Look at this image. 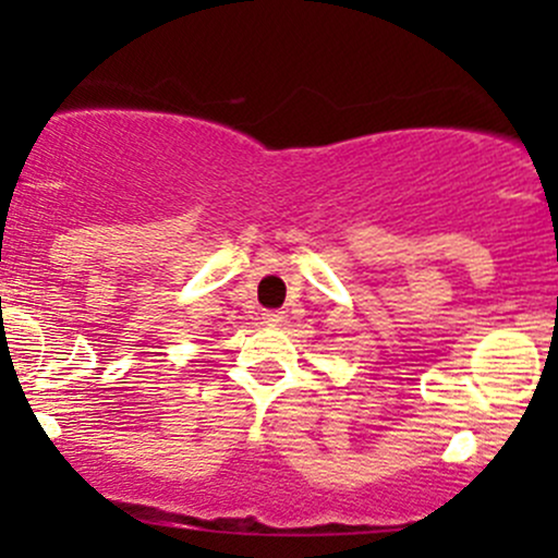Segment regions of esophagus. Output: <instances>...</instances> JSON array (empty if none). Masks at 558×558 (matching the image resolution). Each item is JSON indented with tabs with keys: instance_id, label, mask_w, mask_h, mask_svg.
<instances>
[{
	"instance_id": "1",
	"label": "esophagus",
	"mask_w": 558,
	"mask_h": 558,
	"mask_svg": "<svg viewBox=\"0 0 558 558\" xmlns=\"http://www.w3.org/2000/svg\"><path fill=\"white\" fill-rule=\"evenodd\" d=\"M262 319H265L270 328H278V325H283L286 315H283V312H265V317H262Z\"/></svg>"
}]
</instances>
